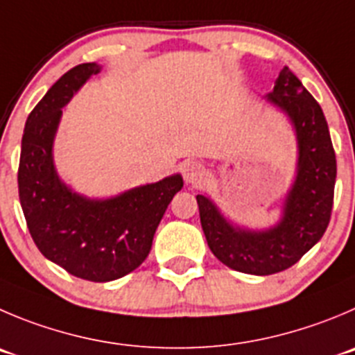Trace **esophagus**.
<instances>
[{"label":"esophagus","instance_id":"1","mask_svg":"<svg viewBox=\"0 0 355 355\" xmlns=\"http://www.w3.org/2000/svg\"><path fill=\"white\" fill-rule=\"evenodd\" d=\"M204 174H205V167L200 164V162H188V164H184L183 175L187 183L197 184L198 181L204 178Z\"/></svg>","mask_w":355,"mask_h":355}]
</instances>
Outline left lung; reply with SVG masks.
<instances>
[{"instance_id":"left-lung-1","label":"left lung","mask_w":355,"mask_h":355,"mask_svg":"<svg viewBox=\"0 0 355 355\" xmlns=\"http://www.w3.org/2000/svg\"><path fill=\"white\" fill-rule=\"evenodd\" d=\"M266 103L289 120L296 139L291 187L282 197L279 218L266 228L234 221L207 193L197 195L200 223L212 254L251 275H272L295 265L322 239L333 209L336 157L319 103L284 66Z\"/></svg>"}]
</instances>
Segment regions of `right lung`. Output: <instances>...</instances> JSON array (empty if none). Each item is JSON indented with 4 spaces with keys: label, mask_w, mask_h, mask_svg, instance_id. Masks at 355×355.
Masks as SVG:
<instances>
[{
    "label": "right lung",
    "mask_w": 355,
    "mask_h": 355,
    "mask_svg": "<svg viewBox=\"0 0 355 355\" xmlns=\"http://www.w3.org/2000/svg\"><path fill=\"white\" fill-rule=\"evenodd\" d=\"M103 66L85 62L62 74L26 120L19 164V198L40 252L71 275L116 281L150 254L153 235L183 175L171 174L111 197H87L59 175L53 143L62 107Z\"/></svg>",
    "instance_id": "add662e5"
}]
</instances>
